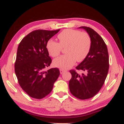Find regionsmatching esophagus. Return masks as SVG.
Listing matches in <instances>:
<instances>
[{"mask_svg":"<svg viewBox=\"0 0 124 124\" xmlns=\"http://www.w3.org/2000/svg\"><path fill=\"white\" fill-rule=\"evenodd\" d=\"M60 73H61V74H63V73L65 72L64 70H61H61H60Z\"/></svg>","mask_w":124,"mask_h":124,"instance_id":"obj_1","label":"esophagus"}]
</instances>
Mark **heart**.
<instances>
[{
    "label": "heart",
    "mask_w": 124,
    "mask_h": 124,
    "mask_svg": "<svg viewBox=\"0 0 124 124\" xmlns=\"http://www.w3.org/2000/svg\"><path fill=\"white\" fill-rule=\"evenodd\" d=\"M58 39L59 43L50 40L46 48L50 55L55 57L59 55L62 47H66L65 52L67 54L54 60V66L63 70L70 68L77 60L82 61L86 57L91 49V40L86 33L68 29L60 33Z\"/></svg>",
    "instance_id": "obj_1"
}]
</instances>
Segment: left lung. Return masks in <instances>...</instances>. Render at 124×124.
<instances>
[{
  "instance_id": "obj_1",
  "label": "left lung",
  "mask_w": 124,
  "mask_h": 124,
  "mask_svg": "<svg viewBox=\"0 0 124 124\" xmlns=\"http://www.w3.org/2000/svg\"><path fill=\"white\" fill-rule=\"evenodd\" d=\"M86 31L91 40V46L87 54L78 66V70L84 74L79 75L70 70L72 78L69 82L71 93L80 100H86L96 95L101 89L109 70L107 47L102 37L93 29L85 26L79 27Z\"/></svg>"
}]
</instances>
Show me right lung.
I'll return each instance as SVG.
<instances>
[{"label":"right lung","instance_id":"1","mask_svg":"<svg viewBox=\"0 0 124 124\" xmlns=\"http://www.w3.org/2000/svg\"><path fill=\"white\" fill-rule=\"evenodd\" d=\"M60 30L34 31L27 35L18 45L15 72L20 86L31 97L41 99L49 95L59 77L58 68L47 71L45 68L52 62L47 43Z\"/></svg>","mask_w":124,"mask_h":124}]
</instances>
